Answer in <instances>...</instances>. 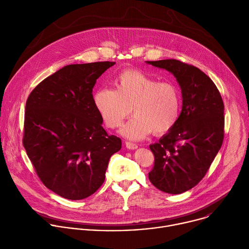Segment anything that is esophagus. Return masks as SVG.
<instances>
[{"mask_svg":"<svg viewBox=\"0 0 249 249\" xmlns=\"http://www.w3.org/2000/svg\"><path fill=\"white\" fill-rule=\"evenodd\" d=\"M125 145H126L127 149H129V150H136L138 148V145L131 143V142H125Z\"/></svg>","mask_w":249,"mask_h":249,"instance_id":"obj_1","label":"esophagus"}]
</instances>
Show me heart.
Returning <instances> with one entry per match:
<instances>
[{
  "label": "heart",
  "mask_w": 249,
  "mask_h": 249,
  "mask_svg": "<svg viewBox=\"0 0 249 249\" xmlns=\"http://www.w3.org/2000/svg\"><path fill=\"white\" fill-rule=\"evenodd\" d=\"M115 89H99L93 94V104L103 123L110 129L122 126L132 140H141L152 132L163 135L176 124L180 112V90L171 82H159L138 70H125L114 81Z\"/></svg>",
  "instance_id": "heart-1"
}]
</instances>
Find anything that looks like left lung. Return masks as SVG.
Segmentation results:
<instances>
[{"instance_id": "left-lung-1", "label": "left lung", "mask_w": 249, "mask_h": 249, "mask_svg": "<svg viewBox=\"0 0 249 249\" xmlns=\"http://www.w3.org/2000/svg\"><path fill=\"white\" fill-rule=\"evenodd\" d=\"M147 63L173 74L181 88V113L175 126L150 145L155 164L149 172L155 187L180 194L203 179L223 145V98L216 85L197 67L175 59Z\"/></svg>"}]
</instances>
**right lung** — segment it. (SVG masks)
<instances>
[{"label":"right lung","mask_w":249,"mask_h":249,"mask_svg":"<svg viewBox=\"0 0 249 249\" xmlns=\"http://www.w3.org/2000/svg\"><path fill=\"white\" fill-rule=\"evenodd\" d=\"M115 62L68 65L30 92L22 144L42 183L69 200H82L104 182L121 139L108 135L93 104L96 80Z\"/></svg>","instance_id":"obj_1"}]
</instances>
